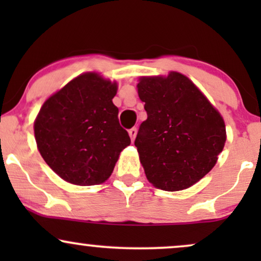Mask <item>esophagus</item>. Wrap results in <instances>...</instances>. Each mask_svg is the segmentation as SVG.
<instances>
[{
  "instance_id": "obj_1",
  "label": "esophagus",
  "mask_w": 261,
  "mask_h": 261,
  "mask_svg": "<svg viewBox=\"0 0 261 261\" xmlns=\"http://www.w3.org/2000/svg\"><path fill=\"white\" fill-rule=\"evenodd\" d=\"M136 134H137V128L136 127H133V128H130V130H128V135H130V137H131V140H135V137H136Z\"/></svg>"
}]
</instances>
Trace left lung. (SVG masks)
<instances>
[{
    "mask_svg": "<svg viewBox=\"0 0 261 261\" xmlns=\"http://www.w3.org/2000/svg\"><path fill=\"white\" fill-rule=\"evenodd\" d=\"M147 120L135 146L149 182L166 191L187 189L214 168L226 142L220 113L188 77H142L137 85Z\"/></svg>",
    "mask_w": 261,
    "mask_h": 261,
    "instance_id": "1",
    "label": "left lung"
}]
</instances>
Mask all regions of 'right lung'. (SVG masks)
I'll list each match as a JSON object with an SVG mask.
<instances>
[{
    "instance_id": "add662e5",
    "label": "right lung",
    "mask_w": 261,
    "mask_h": 261,
    "mask_svg": "<svg viewBox=\"0 0 261 261\" xmlns=\"http://www.w3.org/2000/svg\"><path fill=\"white\" fill-rule=\"evenodd\" d=\"M116 83L85 73L41 107L34 122L38 149L56 174L76 185L101 184L131 143L113 104Z\"/></svg>"
}]
</instances>
